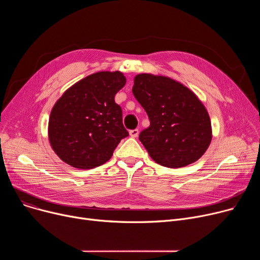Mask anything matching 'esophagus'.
I'll return each mask as SVG.
<instances>
[{
	"label": "esophagus",
	"instance_id": "1",
	"mask_svg": "<svg viewBox=\"0 0 260 260\" xmlns=\"http://www.w3.org/2000/svg\"><path fill=\"white\" fill-rule=\"evenodd\" d=\"M138 135H139V131L136 128V129H132V131H129V136L131 137H133V138H136V137H138Z\"/></svg>",
	"mask_w": 260,
	"mask_h": 260
}]
</instances>
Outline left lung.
<instances>
[{
    "label": "left lung",
    "instance_id": "left-lung-1",
    "mask_svg": "<svg viewBox=\"0 0 260 260\" xmlns=\"http://www.w3.org/2000/svg\"><path fill=\"white\" fill-rule=\"evenodd\" d=\"M133 93L151 122L139 140L156 163L178 169L206 153L212 140L211 120L192 90L169 77L139 74Z\"/></svg>",
    "mask_w": 260,
    "mask_h": 260
}]
</instances>
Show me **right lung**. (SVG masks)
Returning <instances> with one entry per match:
<instances>
[{"label":"right lung","instance_id":"obj_1","mask_svg":"<svg viewBox=\"0 0 260 260\" xmlns=\"http://www.w3.org/2000/svg\"><path fill=\"white\" fill-rule=\"evenodd\" d=\"M120 72H99L80 80L53 105L48 139L59 158L76 169L100 167L128 136L115 94L125 85Z\"/></svg>","mask_w":260,"mask_h":260}]
</instances>
